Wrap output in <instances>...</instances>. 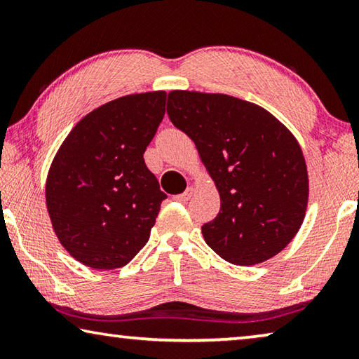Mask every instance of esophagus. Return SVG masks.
I'll use <instances>...</instances> for the list:
<instances>
[{"mask_svg":"<svg viewBox=\"0 0 359 359\" xmlns=\"http://www.w3.org/2000/svg\"><path fill=\"white\" fill-rule=\"evenodd\" d=\"M193 193H194L193 187H188L184 193H182V194H177V196H175L174 199H175V201H180V203H187L188 199H190V198L193 196Z\"/></svg>","mask_w":359,"mask_h":359,"instance_id":"obj_1","label":"esophagus"}]
</instances>
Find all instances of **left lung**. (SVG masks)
<instances>
[{
    "instance_id": "1",
    "label": "left lung",
    "mask_w": 359,
    "mask_h": 359,
    "mask_svg": "<svg viewBox=\"0 0 359 359\" xmlns=\"http://www.w3.org/2000/svg\"><path fill=\"white\" fill-rule=\"evenodd\" d=\"M168 115L196 145L220 193V212L201 228L205 244L238 266L282 252L309 199L306 160L287 126L253 102L187 90L168 95Z\"/></svg>"
}]
</instances>
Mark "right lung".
<instances>
[{"instance_id": "right-lung-1", "label": "right lung", "mask_w": 359, "mask_h": 359, "mask_svg": "<svg viewBox=\"0 0 359 359\" xmlns=\"http://www.w3.org/2000/svg\"><path fill=\"white\" fill-rule=\"evenodd\" d=\"M166 92L126 95L79 121L46 182L53 231L82 264L123 267L147 244L166 194L144 161L165 117Z\"/></svg>"}]
</instances>
